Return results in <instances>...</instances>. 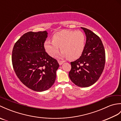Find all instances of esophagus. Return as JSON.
<instances>
[{"mask_svg":"<svg viewBox=\"0 0 121 121\" xmlns=\"http://www.w3.org/2000/svg\"><path fill=\"white\" fill-rule=\"evenodd\" d=\"M58 63H59V64L60 65H62V64L65 62V61H63V60H58Z\"/></svg>","mask_w":121,"mask_h":121,"instance_id":"esophagus-1","label":"esophagus"}]
</instances>
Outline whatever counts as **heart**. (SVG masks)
Masks as SVG:
<instances>
[{"label": "heart", "mask_w": 121, "mask_h": 121, "mask_svg": "<svg viewBox=\"0 0 121 121\" xmlns=\"http://www.w3.org/2000/svg\"><path fill=\"white\" fill-rule=\"evenodd\" d=\"M85 43V35L81 30H62L53 34L52 41H45L44 48L48 55L53 57L57 55L60 47L61 56L75 60L83 54Z\"/></svg>", "instance_id": "heart-1"}]
</instances>
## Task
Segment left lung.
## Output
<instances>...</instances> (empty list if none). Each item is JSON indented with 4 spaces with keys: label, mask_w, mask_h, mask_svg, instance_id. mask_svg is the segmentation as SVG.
Masks as SVG:
<instances>
[{
    "label": "left lung",
    "mask_w": 121,
    "mask_h": 121,
    "mask_svg": "<svg viewBox=\"0 0 121 121\" xmlns=\"http://www.w3.org/2000/svg\"><path fill=\"white\" fill-rule=\"evenodd\" d=\"M86 36L84 52L78 60L71 62L69 75L76 85L87 87L98 80L104 71L106 53L102 41L91 30L81 27Z\"/></svg>",
    "instance_id": "8db88e82"
}]
</instances>
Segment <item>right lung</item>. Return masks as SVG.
Wrapping results in <instances>:
<instances>
[{
    "instance_id": "1",
    "label": "right lung",
    "mask_w": 121,
    "mask_h": 121,
    "mask_svg": "<svg viewBox=\"0 0 121 121\" xmlns=\"http://www.w3.org/2000/svg\"><path fill=\"white\" fill-rule=\"evenodd\" d=\"M46 31L29 32L15 43L12 63L17 76L28 88L36 91L50 88L55 83L59 65L46 52Z\"/></svg>"
}]
</instances>
